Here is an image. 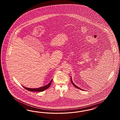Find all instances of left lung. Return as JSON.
Returning <instances> with one entry per match:
<instances>
[{
    "label": "left lung",
    "instance_id": "obj_1",
    "mask_svg": "<svg viewBox=\"0 0 120 120\" xmlns=\"http://www.w3.org/2000/svg\"><path fill=\"white\" fill-rule=\"evenodd\" d=\"M70 80H71V82H72V84H73V86H75V87H76V88H78V89H80V90H83V89H81V88H80V87H77V86H76V85H75V84H74V83H73V81H72V77H71V79H70Z\"/></svg>",
    "mask_w": 120,
    "mask_h": 120
}]
</instances>
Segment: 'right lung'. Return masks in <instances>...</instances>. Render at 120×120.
Listing matches in <instances>:
<instances>
[{
  "mask_svg": "<svg viewBox=\"0 0 120 120\" xmlns=\"http://www.w3.org/2000/svg\"><path fill=\"white\" fill-rule=\"evenodd\" d=\"M53 79L51 80V81L50 82V83L49 84H47L46 85L42 87H38V88H28V87H25L24 86H23V87H24L25 89L26 90H28V91H36V92H38V91H43L45 90L46 89H47L48 87H49L51 85V83Z\"/></svg>",
  "mask_w": 120,
  "mask_h": 120,
  "instance_id": "1",
  "label": "right lung"
}]
</instances>
